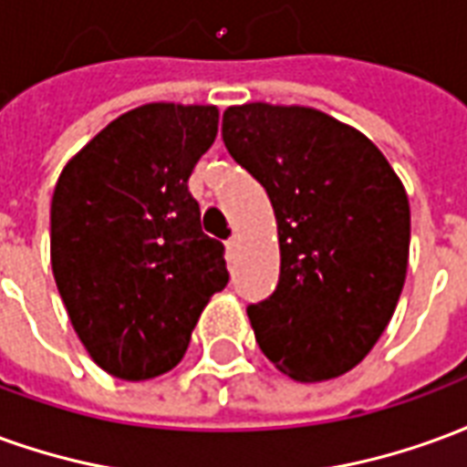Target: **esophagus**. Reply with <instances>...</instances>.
<instances>
[{"mask_svg":"<svg viewBox=\"0 0 467 467\" xmlns=\"http://www.w3.org/2000/svg\"><path fill=\"white\" fill-rule=\"evenodd\" d=\"M227 247H230V250H237V247H240V234H237V233L230 234V240H227Z\"/></svg>","mask_w":467,"mask_h":467,"instance_id":"esophagus-1","label":"esophagus"}]
</instances>
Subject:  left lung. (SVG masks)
Wrapping results in <instances>:
<instances>
[{
    "instance_id": "left-lung-1",
    "label": "left lung",
    "mask_w": 467,
    "mask_h": 467,
    "mask_svg": "<svg viewBox=\"0 0 467 467\" xmlns=\"http://www.w3.org/2000/svg\"><path fill=\"white\" fill-rule=\"evenodd\" d=\"M223 140L277 220L280 280L247 307L260 350L300 382L352 370L405 285V187L365 134L310 107H230Z\"/></svg>"
}]
</instances>
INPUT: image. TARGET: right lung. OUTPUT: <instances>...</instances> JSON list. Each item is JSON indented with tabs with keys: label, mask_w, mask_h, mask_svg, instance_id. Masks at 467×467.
Wrapping results in <instances>:
<instances>
[{
	"label": "right lung",
	"mask_w": 467,
	"mask_h": 467,
	"mask_svg": "<svg viewBox=\"0 0 467 467\" xmlns=\"http://www.w3.org/2000/svg\"><path fill=\"white\" fill-rule=\"evenodd\" d=\"M217 107L144 105L69 160L52 197V270L95 362L150 380L182 360L230 280L187 180L217 137Z\"/></svg>",
	"instance_id": "obj_1"
}]
</instances>
